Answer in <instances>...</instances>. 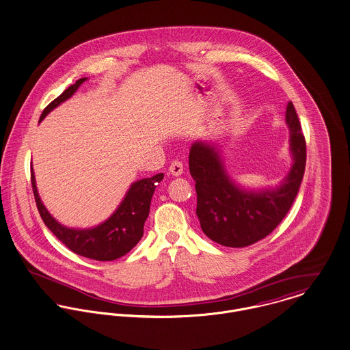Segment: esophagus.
<instances>
[{
  "instance_id": "1",
  "label": "esophagus",
  "mask_w": 350,
  "mask_h": 350,
  "mask_svg": "<svg viewBox=\"0 0 350 350\" xmlns=\"http://www.w3.org/2000/svg\"><path fill=\"white\" fill-rule=\"evenodd\" d=\"M170 172L174 175V176H180L183 174V163L179 161V160H174L171 164H170Z\"/></svg>"
}]
</instances>
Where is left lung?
<instances>
[{"mask_svg":"<svg viewBox=\"0 0 350 350\" xmlns=\"http://www.w3.org/2000/svg\"><path fill=\"white\" fill-rule=\"evenodd\" d=\"M286 122L294 164L277 190L247 192L238 189L223 170L217 148L206 143L191 147L190 174L195 180L196 215L203 232L227 247H246L266 238L286 217L306 165V140L291 101Z\"/></svg>","mask_w":350,"mask_h":350,"instance_id":"obj_1","label":"left lung"}]
</instances>
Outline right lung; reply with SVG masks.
Listing matches in <instances>:
<instances>
[{
  "mask_svg": "<svg viewBox=\"0 0 350 350\" xmlns=\"http://www.w3.org/2000/svg\"><path fill=\"white\" fill-rule=\"evenodd\" d=\"M84 81L85 77L77 80L73 85L66 88L62 95L49 103L42 111L40 122L60 103L73 95ZM163 176V174H158L152 178L135 182L128 190L122 204L108 221L95 228L75 230L62 226L55 218H52V215L44 207L36 189L33 170L31 171L34 200L45 226L75 254L101 262L113 260L127 254L142 239L144 222L150 214L152 195L157 189V183L161 182Z\"/></svg>",
  "mask_w": 350,
  "mask_h": 350,
  "instance_id": "obj_1",
  "label": "right lung"
}]
</instances>
